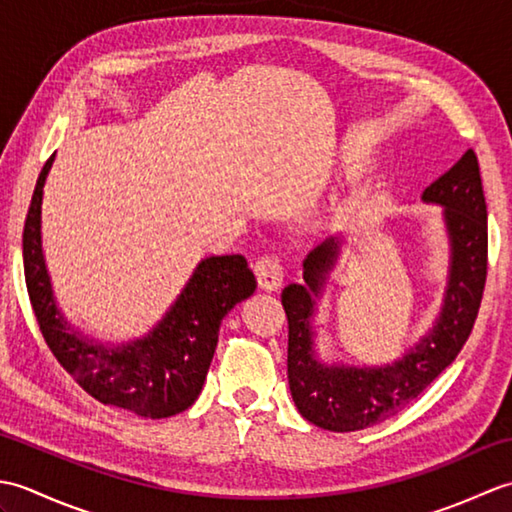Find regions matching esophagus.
Returning <instances> with one entry per match:
<instances>
[{
	"label": "esophagus",
	"mask_w": 512,
	"mask_h": 512,
	"mask_svg": "<svg viewBox=\"0 0 512 512\" xmlns=\"http://www.w3.org/2000/svg\"><path fill=\"white\" fill-rule=\"evenodd\" d=\"M255 275H257V284L264 290H277L284 281V262L277 253H266L262 257H257L255 262Z\"/></svg>",
	"instance_id": "esophagus-1"
}]
</instances>
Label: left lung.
<instances>
[{"mask_svg":"<svg viewBox=\"0 0 512 512\" xmlns=\"http://www.w3.org/2000/svg\"><path fill=\"white\" fill-rule=\"evenodd\" d=\"M424 202L444 206L451 239V275L438 323L402 361L378 367H325L312 350V295H319L339 239H325L303 262L306 286L281 292L288 317V383L299 413L328 431H358L396 416L460 354L480 312L488 273V224L480 162L473 149L429 184Z\"/></svg>","mask_w":512,"mask_h":512,"instance_id":"1","label":"left lung"}]
</instances>
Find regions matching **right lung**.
<instances>
[{
    "mask_svg": "<svg viewBox=\"0 0 512 512\" xmlns=\"http://www.w3.org/2000/svg\"><path fill=\"white\" fill-rule=\"evenodd\" d=\"M43 165L24 224V275L39 330L59 365L92 398L145 418H169L200 396L224 314L257 288L244 255L206 257L167 317L145 339L121 347L90 343L70 330L52 299L41 253Z\"/></svg>",
    "mask_w": 512,
    "mask_h": 512,
    "instance_id": "1",
    "label": "right lung"
}]
</instances>
